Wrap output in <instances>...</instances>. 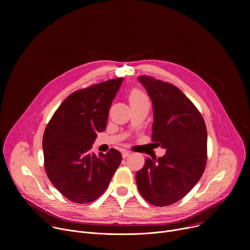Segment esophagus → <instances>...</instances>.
Returning <instances> with one entry per match:
<instances>
[{
	"label": "esophagus",
	"mask_w": 250,
	"mask_h": 250,
	"mask_svg": "<svg viewBox=\"0 0 250 250\" xmlns=\"http://www.w3.org/2000/svg\"><path fill=\"white\" fill-rule=\"evenodd\" d=\"M129 154H130V151L124 150V151H123V158H126V157H128V156H129Z\"/></svg>",
	"instance_id": "1"
}]
</instances>
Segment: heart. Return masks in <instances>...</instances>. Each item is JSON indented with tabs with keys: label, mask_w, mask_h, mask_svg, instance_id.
Wrapping results in <instances>:
<instances>
[{
	"label": "heart",
	"mask_w": 250,
	"mask_h": 250,
	"mask_svg": "<svg viewBox=\"0 0 250 250\" xmlns=\"http://www.w3.org/2000/svg\"><path fill=\"white\" fill-rule=\"evenodd\" d=\"M147 100L146 96L139 90H132L129 94V102H138V101H144Z\"/></svg>",
	"instance_id": "obj_1"
}]
</instances>
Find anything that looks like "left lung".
I'll list each match as a JSON object with an SVG mask.
<instances>
[{
	"label": "left lung",
	"mask_w": 250,
	"mask_h": 250,
	"mask_svg": "<svg viewBox=\"0 0 250 250\" xmlns=\"http://www.w3.org/2000/svg\"><path fill=\"white\" fill-rule=\"evenodd\" d=\"M153 108L152 141L165 155L146 158L136 172L140 195L154 206L174 204L187 195L202 177L207 162V127L194 104L176 86L139 76Z\"/></svg>",
	"instance_id": "1"
}]
</instances>
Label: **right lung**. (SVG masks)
Masks as SVG:
<instances>
[{"instance_id":"1","label":"right lung","mask_w":250,"mask_h":250,"mask_svg":"<svg viewBox=\"0 0 250 250\" xmlns=\"http://www.w3.org/2000/svg\"><path fill=\"white\" fill-rule=\"evenodd\" d=\"M123 78L112 79L68 96L48 123L42 139L44 168L51 183L68 200L85 204L108 188L122 154L91 152L97 132L104 130L109 110Z\"/></svg>"}]
</instances>
